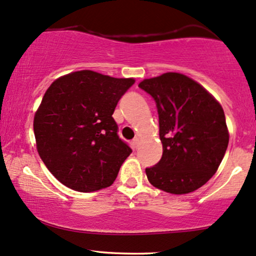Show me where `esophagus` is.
<instances>
[{
    "label": "esophagus",
    "mask_w": 256,
    "mask_h": 256,
    "mask_svg": "<svg viewBox=\"0 0 256 256\" xmlns=\"http://www.w3.org/2000/svg\"><path fill=\"white\" fill-rule=\"evenodd\" d=\"M132 144H133V148L134 150H138V144H140V140H138V138H135L133 141H132Z\"/></svg>",
    "instance_id": "1"
}]
</instances>
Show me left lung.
<instances>
[{"label":"left lung","mask_w":256,"mask_h":256,"mask_svg":"<svg viewBox=\"0 0 256 256\" xmlns=\"http://www.w3.org/2000/svg\"><path fill=\"white\" fill-rule=\"evenodd\" d=\"M138 88L156 100L162 156L146 174L156 188L184 194L215 174L229 142L220 104L185 74L167 72Z\"/></svg>","instance_id":"left-lung-1"}]
</instances>
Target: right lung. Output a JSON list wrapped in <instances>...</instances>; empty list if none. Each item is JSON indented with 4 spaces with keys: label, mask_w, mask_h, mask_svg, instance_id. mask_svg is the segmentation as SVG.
<instances>
[{
    "label": "right lung",
    "mask_w": 256,
    "mask_h": 256,
    "mask_svg": "<svg viewBox=\"0 0 256 256\" xmlns=\"http://www.w3.org/2000/svg\"><path fill=\"white\" fill-rule=\"evenodd\" d=\"M135 83L83 70L53 82L34 116L39 156L62 184L92 192L115 182L132 148L118 136L114 110Z\"/></svg>",
    "instance_id": "obj_1"
}]
</instances>
